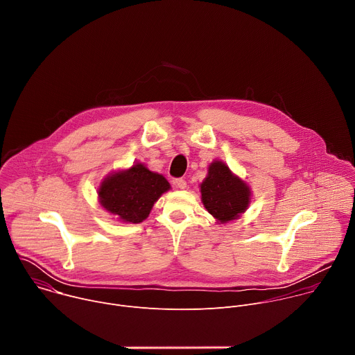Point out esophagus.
Returning a JSON list of instances; mask_svg holds the SVG:
<instances>
[{
  "label": "esophagus",
  "instance_id": "obj_1",
  "mask_svg": "<svg viewBox=\"0 0 355 355\" xmlns=\"http://www.w3.org/2000/svg\"><path fill=\"white\" fill-rule=\"evenodd\" d=\"M174 185L180 189H185L187 188V181L182 180V178H177V180H174Z\"/></svg>",
  "mask_w": 355,
  "mask_h": 355
}]
</instances>
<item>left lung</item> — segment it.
I'll return each instance as SVG.
<instances>
[{
	"label": "left lung",
	"mask_w": 355,
	"mask_h": 355,
	"mask_svg": "<svg viewBox=\"0 0 355 355\" xmlns=\"http://www.w3.org/2000/svg\"><path fill=\"white\" fill-rule=\"evenodd\" d=\"M199 191L202 204L218 225L239 219L248 209L252 196L250 185L222 160H214L209 164Z\"/></svg>",
	"instance_id": "obj_1"
}]
</instances>
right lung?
Here are the masks:
<instances>
[{
    "label": "right lung",
    "instance_id": "1",
    "mask_svg": "<svg viewBox=\"0 0 355 355\" xmlns=\"http://www.w3.org/2000/svg\"><path fill=\"white\" fill-rule=\"evenodd\" d=\"M171 188L164 175L146 164L110 173L96 189L101 208L122 223H140L150 215L159 198Z\"/></svg>",
    "mask_w": 355,
    "mask_h": 355
}]
</instances>
